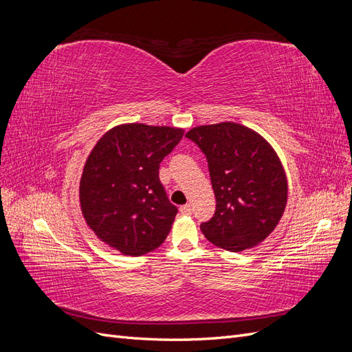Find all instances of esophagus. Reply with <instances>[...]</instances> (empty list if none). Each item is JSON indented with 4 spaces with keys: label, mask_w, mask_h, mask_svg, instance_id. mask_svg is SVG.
I'll list each match as a JSON object with an SVG mask.
<instances>
[{
    "label": "esophagus",
    "mask_w": 352,
    "mask_h": 352,
    "mask_svg": "<svg viewBox=\"0 0 352 352\" xmlns=\"http://www.w3.org/2000/svg\"><path fill=\"white\" fill-rule=\"evenodd\" d=\"M190 211H192V210H190V206H189V204L180 207V212H182V214H190Z\"/></svg>",
    "instance_id": "obj_1"
}]
</instances>
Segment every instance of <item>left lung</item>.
Listing matches in <instances>:
<instances>
[{
  "instance_id": "8db88e82",
  "label": "left lung",
  "mask_w": 352,
  "mask_h": 352,
  "mask_svg": "<svg viewBox=\"0 0 352 352\" xmlns=\"http://www.w3.org/2000/svg\"><path fill=\"white\" fill-rule=\"evenodd\" d=\"M185 136L206 154L217 202L202 233L232 252L254 248L286 207L287 180L278 154L261 135L233 122L198 126Z\"/></svg>"
}]
</instances>
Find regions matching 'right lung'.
<instances>
[{
	"mask_svg": "<svg viewBox=\"0 0 352 352\" xmlns=\"http://www.w3.org/2000/svg\"><path fill=\"white\" fill-rule=\"evenodd\" d=\"M184 129L127 123L95 144L79 186L82 214L102 242L140 257L164 242L177 214L160 182L163 158Z\"/></svg>",
	"mask_w": 352,
	"mask_h": 352,
	"instance_id": "right-lung-1",
	"label": "right lung"
}]
</instances>
